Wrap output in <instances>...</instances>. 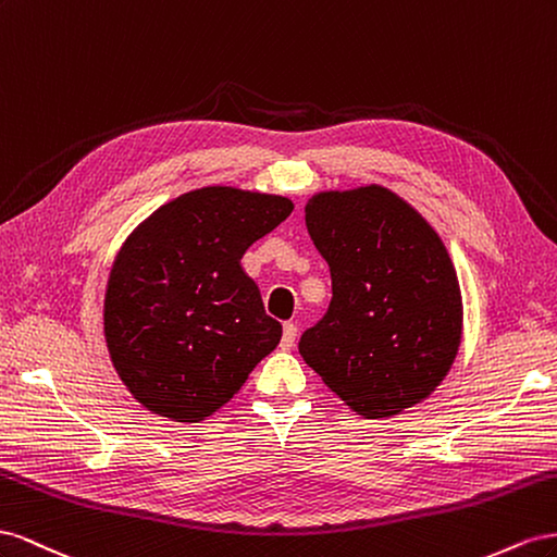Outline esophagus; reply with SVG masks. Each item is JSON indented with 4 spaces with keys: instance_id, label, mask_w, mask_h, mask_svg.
I'll use <instances>...</instances> for the list:
<instances>
[{
    "instance_id": "obj_1",
    "label": "esophagus",
    "mask_w": 557,
    "mask_h": 557,
    "mask_svg": "<svg viewBox=\"0 0 557 557\" xmlns=\"http://www.w3.org/2000/svg\"><path fill=\"white\" fill-rule=\"evenodd\" d=\"M296 336H298V329H296V324L294 322H287L284 324V329H282V349H292L294 347V343H296Z\"/></svg>"
}]
</instances>
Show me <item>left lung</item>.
<instances>
[{"instance_id":"left-lung-1","label":"left lung","mask_w":557,"mask_h":557,"mask_svg":"<svg viewBox=\"0 0 557 557\" xmlns=\"http://www.w3.org/2000/svg\"><path fill=\"white\" fill-rule=\"evenodd\" d=\"M306 226L333 296L300 336V357L369 420L424 401L462 341V294L438 233L377 184L314 194Z\"/></svg>"}]
</instances>
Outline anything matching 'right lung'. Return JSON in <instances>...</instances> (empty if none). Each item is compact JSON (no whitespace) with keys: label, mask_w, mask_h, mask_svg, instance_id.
<instances>
[{"label":"right lung","mask_w":557,"mask_h":557,"mask_svg":"<svg viewBox=\"0 0 557 557\" xmlns=\"http://www.w3.org/2000/svg\"><path fill=\"white\" fill-rule=\"evenodd\" d=\"M292 210L284 196L205 186L128 235L107 282L104 341L147 410L174 422L210 418L277 347L282 324L240 259Z\"/></svg>","instance_id":"obj_1"}]
</instances>
